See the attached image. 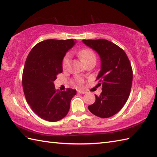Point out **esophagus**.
I'll use <instances>...</instances> for the list:
<instances>
[{
  "label": "esophagus",
  "instance_id": "1",
  "mask_svg": "<svg viewBox=\"0 0 157 157\" xmlns=\"http://www.w3.org/2000/svg\"><path fill=\"white\" fill-rule=\"evenodd\" d=\"M78 93H80V94H85V93H86V91H84V90H78Z\"/></svg>",
  "mask_w": 157,
  "mask_h": 157
}]
</instances>
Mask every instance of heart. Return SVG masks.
Segmentation results:
<instances>
[{
    "label": "heart",
    "instance_id": "1",
    "mask_svg": "<svg viewBox=\"0 0 157 157\" xmlns=\"http://www.w3.org/2000/svg\"><path fill=\"white\" fill-rule=\"evenodd\" d=\"M79 56L81 58V59L83 60L86 64L90 63V62H95L96 63L97 57L96 55H95L94 52L90 50L89 48H85L83 49V50H80L78 52ZM70 58L71 56L69 54H66L64 57L63 58V62H62V67L63 69H67L69 66L70 63ZM75 82L76 84L81 86L82 84V80L79 78H75Z\"/></svg>",
    "mask_w": 157,
    "mask_h": 157
}]
</instances>
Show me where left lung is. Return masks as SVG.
<instances>
[{"label":"left lung","mask_w":157,"mask_h":157,"mask_svg":"<svg viewBox=\"0 0 157 157\" xmlns=\"http://www.w3.org/2000/svg\"><path fill=\"white\" fill-rule=\"evenodd\" d=\"M83 43L93 49L101 58V71L97 79L102 85V93L88 106L94 115L109 118L121 110L129 97L133 70L124 51L105 39H84Z\"/></svg>","instance_id":"8db88e82"}]
</instances>
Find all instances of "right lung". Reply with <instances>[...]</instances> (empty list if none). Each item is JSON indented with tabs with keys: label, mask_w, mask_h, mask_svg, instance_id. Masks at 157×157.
Returning <instances> with one entry per match:
<instances>
[{
	"label": "right lung",
	"mask_w": 157,
	"mask_h": 157,
	"mask_svg": "<svg viewBox=\"0 0 157 157\" xmlns=\"http://www.w3.org/2000/svg\"><path fill=\"white\" fill-rule=\"evenodd\" d=\"M75 39H48L39 42L30 52L24 64L22 86L26 101L42 119L56 122L65 116L76 90H56L54 81L63 72L62 62Z\"/></svg>",
	"instance_id": "add662e5"
}]
</instances>
